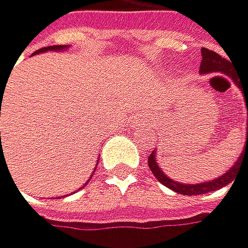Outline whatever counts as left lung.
I'll return each instance as SVG.
<instances>
[{"label":"left lung","instance_id":"left-lung-1","mask_svg":"<svg viewBox=\"0 0 248 248\" xmlns=\"http://www.w3.org/2000/svg\"><path fill=\"white\" fill-rule=\"evenodd\" d=\"M201 67H200V72L204 75V73H216V72H221V73H225L229 75V77L233 79V82L236 84V86L242 90V95H244V101L247 104V116H248V86L246 84H242L239 81V78L236 77L235 73H233L230 69H232V64L229 60L222 58L221 55H218L213 50H209V48H201ZM248 155V121H247V138H246V147H244V152L239 156V159L233 164V167H230V170H227L222 176L216 178V179H212V181H205V183H201V184H181V183H176V181L170 179L164 171H162L158 166L156 162V156H155V152H152L149 155V167L152 170V173L155 175L161 184H164L166 187H169L170 190H173V192L179 193V195H187V196H193V195H204V193H210V192H215V190H218L221 187H225L229 186L232 181H233V176L238 171V166L242 159V156H246Z\"/></svg>","mask_w":248,"mask_h":248}]
</instances>
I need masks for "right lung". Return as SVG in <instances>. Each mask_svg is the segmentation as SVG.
I'll return each mask as SVG.
<instances>
[{
  "mask_svg": "<svg viewBox=\"0 0 248 248\" xmlns=\"http://www.w3.org/2000/svg\"><path fill=\"white\" fill-rule=\"evenodd\" d=\"M69 46H48V47H43V48H39V50H36L35 53H41V52H47V50H65Z\"/></svg>",
  "mask_w": 248,
  "mask_h": 248,
  "instance_id": "right-lung-1",
  "label": "right lung"
}]
</instances>
